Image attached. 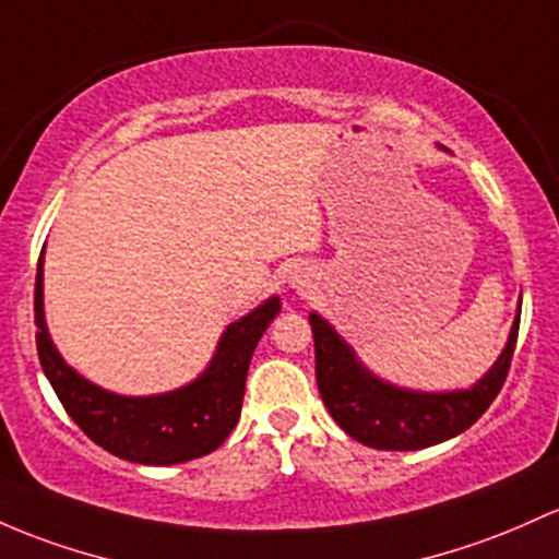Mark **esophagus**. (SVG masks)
Returning <instances> with one entry per match:
<instances>
[{
  "mask_svg": "<svg viewBox=\"0 0 559 559\" xmlns=\"http://www.w3.org/2000/svg\"><path fill=\"white\" fill-rule=\"evenodd\" d=\"M292 286L294 289H310V275L305 273V270H294V273L289 275Z\"/></svg>",
  "mask_w": 559,
  "mask_h": 559,
  "instance_id": "34e87169",
  "label": "esophagus"
}]
</instances>
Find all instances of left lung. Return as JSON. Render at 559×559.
<instances>
[{
    "instance_id": "left-lung-1",
    "label": "left lung",
    "mask_w": 559,
    "mask_h": 559,
    "mask_svg": "<svg viewBox=\"0 0 559 559\" xmlns=\"http://www.w3.org/2000/svg\"><path fill=\"white\" fill-rule=\"evenodd\" d=\"M310 326L316 340L318 390L336 425L369 449L419 451L456 438L459 432L475 425L496 401L512 366L520 316L493 369L472 390L443 392V395L397 390L379 382L355 360L353 349L321 316L312 312Z\"/></svg>"
}]
</instances>
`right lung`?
<instances>
[{
    "label": "right lung",
    "mask_w": 559,
    "mask_h": 559,
    "mask_svg": "<svg viewBox=\"0 0 559 559\" xmlns=\"http://www.w3.org/2000/svg\"><path fill=\"white\" fill-rule=\"evenodd\" d=\"M278 310L281 302L273 297L230 323L210 369L188 388L156 397H121L79 377L52 347L41 310V260L36 267V353L66 414L100 449L127 462L156 467L206 456L225 443L241 416L251 353Z\"/></svg>",
    "instance_id": "obj_1"
}]
</instances>
